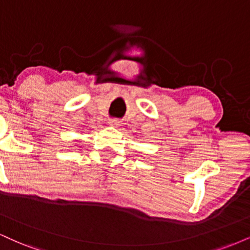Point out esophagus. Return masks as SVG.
Here are the masks:
<instances>
[{
	"label": "esophagus",
	"instance_id": "esophagus-1",
	"mask_svg": "<svg viewBox=\"0 0 250 250\" xmlns=\"http://www.w3.org/2000/svg\"><path fill=\"white\" fill-rule=\"evenodd\" d=\"M109 124L111 126H117V125H119V120L118 119H110Z\"/></svg>",
	"mask_w": 250,
	"mask_h": 250
}]
</instances>
